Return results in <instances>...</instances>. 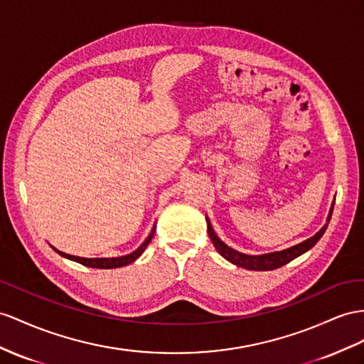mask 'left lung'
<instances>
[{
	"label": "left lung",
	"mask_w": 364,
	"mask_h": 364,
	"mask_svg": "<svg viewBox=\"0 0 364 364\" xmlns=\"http://www.w3.org/2000/svg\"><path fill=\"white\" fill-rule=\"evenodd\" d=\"M332 210H333V206L331 208V212H329V217H328V223L332 217ZM208 220V218H206ZM326 228H328V225H326L324 228L320 229V232H316V234L311 238H307L306 241H303V243L296 245V246H292L289 247L286 250H282V252H275V254H267V255H246V254H240L237 252V250L230 249L229 246H226L223 241L217 237L215 232H213L212 226H210V221L208 220V234H209V238L212 240L213 246H215V249L218 250V252L225 257L226 259H229L230 263H234L240 267H245V269H250V271H272V269H278L282 267L284 264H287L289 262H292L294 258H296L298 255L304 254L306 250H309L316 241H318L323 234Z\"/></svg>",
	"instance_id": "1"
}]
</instances>
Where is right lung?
Instances as JSON below:
<instances>
[{
    "instance_id": "1",
    "label": "right lung",
    "mask_w": 364,
    "mask_h": 364,
    "mask_svg": "<svg viewBox=\"0 0 364 364\" xmlns=\"http://www.w3.org/2000/svg\"><path fill=\"white\" fill-rule=\"evenodd\" d=\"M154 234H155V226L152 229L151 234H149V237L146 238L144 243L139 246L135 252L129 254V255H124V257H118V258H81V257H75V255H68L64 252H60V250H57V252L63 257H66L69 259H73V262H77L82 266H87V267H97V269H114V267H121V266H126V264H130L132 262H135V259L141 255L144 252V249L147 247V245L151 243V240L154 238Z\"/></svg>"
}]
</instances>
